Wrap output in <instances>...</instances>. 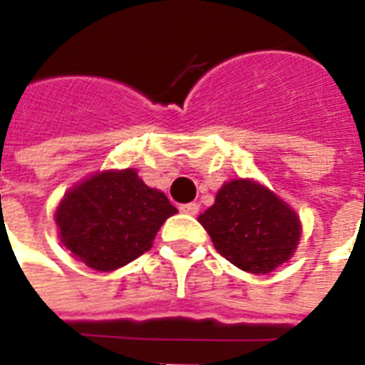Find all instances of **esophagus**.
<instances>
[{"label":"esophagus","mask_w":365,"mask_h":365,"mask_svg":"<svg viewBox=\"0 0 365 365\" xmlns=\"http://www.w3.org/2000/svg\"><path fill=\"white\" fill-rule=\"evenodd\" d=\"M180 211H182V213H185V215H197L199 205H197V203H185V205L180 207Z\"/></svg>","instance_id":"34e87169"}]
</instances>
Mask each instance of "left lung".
Masks as SVG:
<instances>
[{"mask_svg": "<svg viewBox=\"0 0 365 365\" xmlns=\"http://www.w3.org/2000/svg\"><path fill=\"white\" fill-rule=\"evenodd\" d=\"M199 222L217 252L250 274H269L285 264L301 237L295 211L252 180L225 183Z\"/></svg>", "mask_w": 365, "mask_h": 365, "instance_id": "8db88e82", "label": "left lung"}]
</instances>
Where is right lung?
<instances>
[{
    "label": "right lung",
    "mask_w": 365,
    "mask_h": 365,
    "mask_svg": "<svg viewBox=\"0 0 365 365\" xmlns=\"http://www.w3.org/2000/svg\"><path fill=\"white\" fill-rule=\"evenodd\" d=\"M175 213L162 191L127 168L78 183L60 201L54 219L76 260L111 272L148 252L160 227Z\"/></svg>",
    "instance_id": "right-lung-1"
}]
</instances>
